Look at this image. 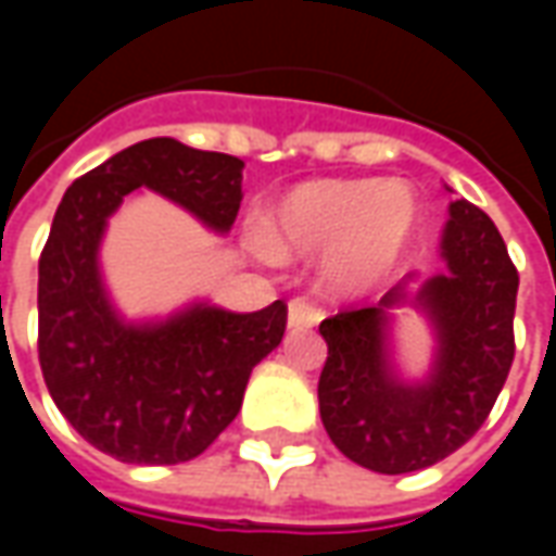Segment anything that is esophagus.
Masks as SVG:
<instances>
[{
	"label": "esophagus",
	"mask_w": 556,
	"mask_h": 556,
	"mask_svg": "<svg viewBox=\"0 0 556 556\" xmlns=\"http://www.w3.org/2000/svg\"><path fill=\"white\" fill-rule=\"evenodd\" d=\"M321 321V306L309 298H291L289 301V327H315Z\"/></svg>",
	"instance_id": "obj_1"
}]
</instances>
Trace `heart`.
Returning a JSON list of instances; mask_svg holds the SVG:
<instances>
[{"label": "heart", "mask_w": 556, "mask_h": 556, "mask_svg": "<svg viewBox=\"0 0 556 556\" xmlns=\"http://www.w3.org/2000/svg\"><path fill=\"white\" fill-rule=\"evenodd\" d=\"M417 217L408 187L318 178L298 184L267 219V255H325V279L337 291H363L396 265Z\"/></svg>", "instance_id": "heart-1"}]
</instances>
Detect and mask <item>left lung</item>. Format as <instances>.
I'll use <instances>...</instances> for the list:
<instances>
[{
  "instance_id": "left-lung-1",
  "label": "left lung",
  "mask_w": 556,
  "mask_h": 556,
  "mask_svg": "<svg viewBox=\"0 0 556 556\" xmlns=\"http://www.w3.org/2000/svg\"><path fill=\"white\" fill-rule=\"evenodd\" d=\"M443 258L450 274L417 294L441 337L429 384H399L387 366L384 309L405 298L402 286L378 306H351L318 327L327 342L321 422L339 453L378 473L422 470L465 446L513 369L518 270L497 226L467 199L450 205Z\"/></svg>"
}]
</instances>
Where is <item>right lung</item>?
Wrapping results in <instances>:
<instances>
[{"mask_svg": "<svg viewBox=\"0 0 556 556\" xmlns=\"http://www.w3.org/2000/svg\"><path fill=\"white\" fill-rule=\"evenodd\" d=\"M241 169L231 154L146 139L77 178L55 211L38 262V361L55 408L118 462L178 465L205 453L238 417L255 363L282 342L289 306H193L166 325H122L98 274L106 217L151 187L226 231L241 207Z\"/></svg>", "mask_w": 556, "mask_h": 556, "instance_id": "1", "label": "right lung"}]
</instances>
